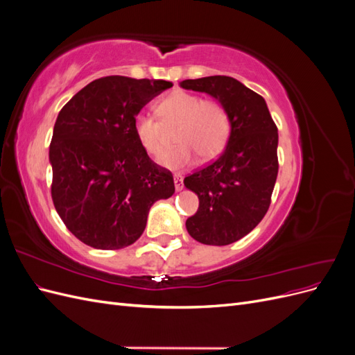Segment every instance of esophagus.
I'll use <instances>...</instances> for the list:
<instances>
[{
    "label": "esophagus",
    "mask_w": 355,
    "mask_h": 355,
    "mask_svg": "<svg viewBox=\"0 0 355 355\" xmlns=\"http://www.w3.org/2000/svg\"><path fill=\"white\" fill-rule=\"evenodd\" d=\"M173 180H175V188H176V191H182V189H184V179H182V176L176 175V176L173 178Z\"/></svg>",
    "instance_id": "obj_1"
}]
</instances>
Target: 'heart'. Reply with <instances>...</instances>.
<instances>
[{
    "label": "heart",
    "mask_w": 355,
    "mask_h": 355,
    "mask_svg": "<svg viewBox=\"0 0 355 355\" xmlns=\"http://www.w3.org/2000/svg\"><path fill=\"white\" fill-rule=\"evenodd\" d=\"M157 114L167 125L180 124L176 132L179 145L158 158V163L168 170L189 167L196 161V153L202 159L216 157L227 144L230 116L216 101H202L197 94L178 92L157 105ZM133 132L148 154L157 157L163 151V125L155 116L137 114Z\"/></svg>",
    "instance_id": "obj_1"
}]
</instances>
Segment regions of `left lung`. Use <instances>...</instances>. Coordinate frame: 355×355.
Wrapping results in <instances>:
<instances>
[{
	"label": "left lung",
	"mask_w": 355,
	"mask_h": 355,
	"mask_svg": "<svg viewBox=\"0 0 355 355\" xmlns=\"http://www.w3.org/2000/svg\"><path fill=\"white\" fill-rule=\"evenodd\" d=\"M182 89L207 93L230 116L231 132L220 157L185 178L200 206L187 219L194 240L209 245L239 241L262 220L278 173V132L262 96L225 75L180 83Z\"/></svg>",
	"instance_id": "left-lung-1"
}]
</instances>
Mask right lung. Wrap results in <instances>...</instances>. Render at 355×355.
<instances>
[{"instance_id":"1","label":"right lung","mask_w":355,"mask_h":355,"mask_svg":"<svg viewBox=\"0 0 355 355\" xmlns=\"http://www.w3.org/2000/svg\"><path fill=\"white\" fill-rule=\"evenodd\" d=\"M171 85L111 75L85 85L60 110L49 151L51 198L84 244L101 250L133 244L153 204L175 194L173 176L151 161L133 132L135 116Z\"/></svg>"}]
</instances>
